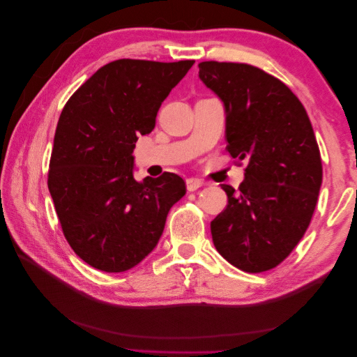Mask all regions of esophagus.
Segmentation results:
<instances>
[{
	"label": "esophagus",
	"instance_id": "esophagus-1",
	"mask_svg": "<svg viewBox=\"0 0 357 357\" xmlns=\"http://www.w3.org/2000/svg\"><path fill=\"white\" fill-rule=\"evenodd\" d=\"M202 185H204V183H202L201 180H198V178H188V180H186V188H188L189 192L198 190Z\"/></svg>",
	"mask_w": 357,
	"mask_h": 357
}]
</instances>
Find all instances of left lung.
Returning <instances> with one entry per match:
<instances>
[{"label": "left lung", "mask_w": 357, "mask_h": 357, "mask_svg": "<svg viewBox=\"0 0 357 357\" xmlns=\"http://www.w3.org/2000/svg\"><path fill=\"white\" fill-rule=\"evenodd\" d=\"M199 79L226 113L228 152L247 160L238 190L211 222L214 247L245 273L275 268L304 236L321 186L319 146L304 105L287 86L247 63L207 61Z\"/></svg>", "instance_id": "left-lung-1"}]
</instances>
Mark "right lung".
I'll use <instances>...</instances> for the list:
<instances>
[{
  "mask_svg": "<svg viewBox=\"0 0 357 357\" xmlns=\"http://www.w3.org/2000/svg\"><path fill=\"white\" fill-rule=\"evenodd\" d=\"M193 62L113 61L63 107L47 186L68 244L96 269L123 273L142 262L158 245L168 211L185 197V180L172 172L137 181L132 153Z\"/></svg>",
  "mask_w": 357,
  "mask_h": 357,
  "instance_id": "obj_1",
  "label": "right lung"
}]
</instances>
